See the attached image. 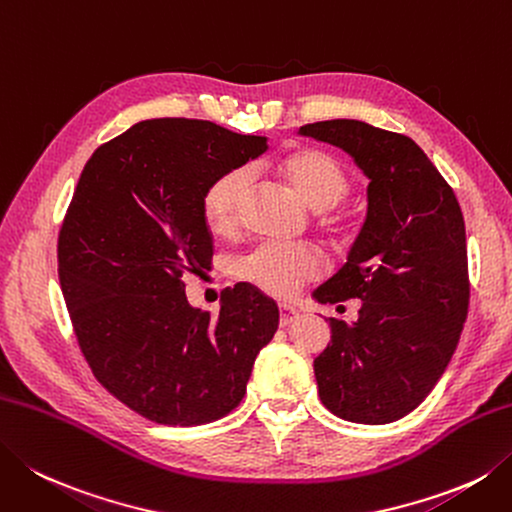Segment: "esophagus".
I'll list each match as a JSON object with an SVG mask.
<instances>
[{"instance_id":"34e87169","label":"esophagus","mask_w":512,"mask_h":512,"mask_svg":"<svg viewBox=\"0 0 512 512\" xmlns=\"http://www.w3.org/2000/svg\"><path fill=\"white\" fill-rule=\"evenodd\" d=\"M297 317H299V313L293 306H286V304L279 306V326H290Z\"/></svg>"}]
</instances>
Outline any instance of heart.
I'll list each match as a JSON object with an SVG mask.
<instances>
[{"mask_svg": "<svg viewBox=\"0 0 512 512\" xmlns=\"http://www.w3.org/2000/svg\"><path fill=\"white\" fill-rule=\"evenodd\" d=\"M277 173L315 210L335 208L350 193V177L337 157L319 148H297L277 159ZM250 175L246 168H230L210 182L202 197L208 228L217 235L233 233L239 210L248 195ZM333 233H344L346 224L330 222ZM235 277L244 279L264 293L288 299L304 284L315 282L324 273V255L308 244L264 242L248 250L233 266Z\"/></svg>", "mask_w": 512, "mask_h": 512, "instance_id": "b5f03b06", "label": "heart"}]
</instances>
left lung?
<instances>
[{
    "mask_svg": "<svg viewBox=\"0 0 512 512\" xmlns=\"http://www.w3.org/2000/svg\"><path fill=\"white\" fill-rule=\"evenodd\" d=\"M299 133L344 148L370 179L368 213L348 262L317 288L322 304L359 299V319L330 317L315 359L319 399L355 424H390L424 402L453 357L470 299L466 226L453 188L413 139L357 119Z\"/></svg>",
    "mask_w": 512,
    "mask_h": 512,
    "instance_id": "1",
    "label": "left lung"
}]
</instances>
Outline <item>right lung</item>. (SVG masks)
I'll use <instances>...</instances> for the list:
<instances>
[{
	"label": "right lung",
	"mask_w": 512,
	"mask_h": 512,
	"mask_svg": "<svg viewBox=\"0 0 512 512\" xmlns=\"http://www.w3.org/2000/svg\"><path fill=\"white\" fill-rule=\"evenodd\" d=\"M266 148L204 119H146L99 146L79 177L57 239L70 322L97 382L150 422L228 415L275 335L279 308L259 288H226L210 315L182 282L213 262L206 188Z\"/></svg>",
	"instance_id": "right-lung-1"
}]
</instances>
